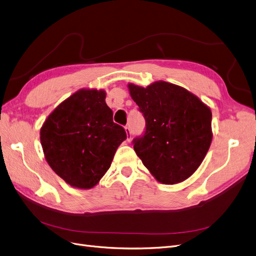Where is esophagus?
Returning a JSON list of instances; mask_svg holds the SVG:
<instances>
[{"instance_id": "esophagus-1", "label": "esophagus", "mask_w": 256, "mask_h": 256, "mask_svg": "<svg viewBox=\"0 0 256 256\" xmlns=\"http://www.w3.org/2000/svg\"><path fill=\"white\" fill-rule=\"evenodd\" d=\"M126 140L130 141L132 138V133H130V130L128 126H126Z\"/></svg>"}]
</instances>
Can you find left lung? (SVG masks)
<instances>
[{"instance_id": "left-lung-1", "label": "left lung", "mask_w": 256, "mask_h": 256, "mask_svg": "<svg viewBox=\"0 0 256 256\" xmlns=\"http://www.w3.org/2000/svg\"><path fill=\"white\" fill-rule=\"evenodd\" d=\"M130 97L146 119L144 134L133 140L137 156L160 184L186 180L198 168L212 142L209 106L178 85L128 83Z\"/></svg>"}]
</instances>
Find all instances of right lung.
<instances>
[{
    "label": "right lung",
    "mask_w": 256,
    "mask_h": 256,
    "mask_svg": "<svg viewBox=\"0 0 256 256\" xmlns=\"http://www.w3.org/2000/svg\"><path fill=\"white\" fill-rule=\"evenodd\" d=\"M103 90L82 88L46 118L40 139L46 162L70 186L88 188L108 172L124 128L112 121Z\"/></svg>",
    "instance_id": "right-lung-1"
}]
</instances>
